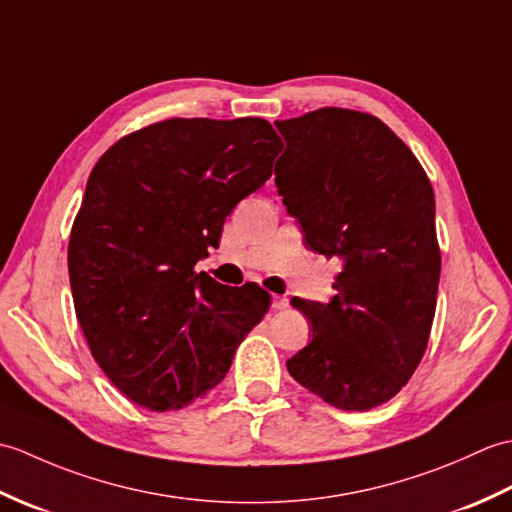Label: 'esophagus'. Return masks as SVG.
<instances>
[{
  "mask_svg": "<svg viewBox=\"0 0 512 512\" xmlns=\"http://www.w3.org/2000/svg\"><path fill=\"white\" fill-rule=\"evenodd\" d=\"M290 306L288 297H281V295H275L273 297V310H286Z\"/></svg>",
  "mask_w": 512,
  "mask_h": 512,
  "instance_id": "obj_1",
  "label": "esophagus"
}]
</instances>
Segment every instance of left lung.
I'll return each mask as SVG.
<instances>
[{"mask_svg":"<svg viewBox=\"0 0 512 512\" xmlns=\"http://www.w3.org/2000/svg\"><path fill=\"white\" fill-rule=\"evenodd\" d=\"M275 125L288 213L312 250L343 264L330 303L292 299L312 341L288 372L336 409H374L407 385L429 343L442 264L431 182L372 114L321 107Z\"/></svg>","mask_w":512,"mask_h":512,"instance_id":"obj_1","label":"left lung"}]
</instances>
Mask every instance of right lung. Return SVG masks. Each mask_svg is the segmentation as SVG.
Returning a JSON list of instances; mask_svg holds the SVG:
<instances>
[{"mask_svg":"<svg viewBox=\"0 0 512 512\" xmlns=\"http://www.w3.org/2000/svg\"><path fill=\"white\" fill-rule=\"evenodd\" d=\"M281 149L264 118H167L94 165L68 246L74 310L94 361L136 405L209 394L268 312L266 290L222 286L195 264Z\"/></svg>","mask_w":512,"mask_h":512,"instance_id":"obj_1","label":"right lung"}]
</instances>
